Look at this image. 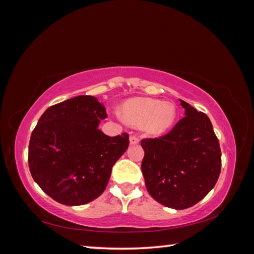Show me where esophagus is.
Returning a JSON list of instances; mask_svg holds the SVG:
<instances>
[{"mask_svg":"<svg viewBox=\"0 0 254 254\" xmlns=\"http://www.w3.org/2000/svg\"><path fill=\"white\" fill-rule=\"evenodd\" d=\"M139 143V138L137 136H135V135H132L131 137H129V144L131 145H136Z\"/></svg>","mask_w":254,"mask_h":254,"instance_id":"esophagus-1","label":"esophagus"}]
</instances>
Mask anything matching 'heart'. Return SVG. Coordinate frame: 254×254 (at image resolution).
I'll list each match as a JSON object with an SVG mask.
<instances>
[{
	"label": "heart",
	"instance_id": "heart-1",
	"mask_svg": "<svg viewBox=\"0 0 254 254\" xmlns=\"http://www.w3.org/2000/svg\"><path fill=\"white\" fill-rule=\"evenodd\" d=\"M122 113L128 123L133 126L143 125L145 131L152 135L167 132L173 126L176 118L173 104L145 97L127 100L122 106Z\"/></svg>",
	"mask_w": 254,
	"mask_h": 254
}]
</instances>
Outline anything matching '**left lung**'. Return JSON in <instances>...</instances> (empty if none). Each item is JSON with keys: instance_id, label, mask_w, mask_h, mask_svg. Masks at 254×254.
<instances>
[{"instance_id": "obj_1", "label": "left lung", "mask_w": 254, "mask_h": 254, "mask_svg": "<svg viewBox=\"0 0 254 254\" xmlns=\"http://www.w3.org/2000/svg\"><path fill=\"white\" fill-rule=\"evenodd\" d=\"M185 117L158 138H144L146 188L156 201L183 210L203 199L221 173V148L208 116L180 99Z\"/></svg>"}]
</instances>
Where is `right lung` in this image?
<instances>
[{
	"mask_svg": "<svg viewBox=\"0 0 254 254\" xmlns=\"http://www.w3.org/2000/svg\"><path fill=\"white\" fill-rule=\"evenodd\" d=\"M107 117L96 97L80 95L51 106L29 143L34 182L55 201L81 205L105 190L111 169L128 147V134L110 137L98 128Z\"/></svg>",
	"mask_w": 254,
	"mask_h": 254,
	"instance_id": "add662e5",
	"label": "right lung"
}]
</instances>
